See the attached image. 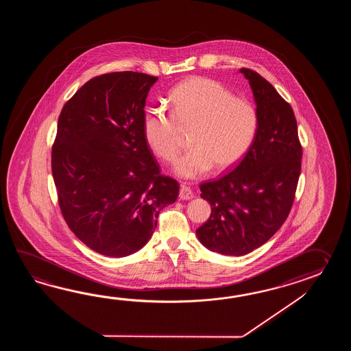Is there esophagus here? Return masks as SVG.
I'll use <instances>...</instances> for the list:
<instances>
[{
  "label": "esophagus",
  "mask_w": 351,
  "mask_h": 351,
  "mask_svg": "<svg viewBox=\"0 0 351 351\" xmlns=\"http://www.w3.org/2000/svg\"><path fill=\"white\" fill-rule=\"evenodd\" d=\"M193 197V191H192L189 186H180V191H179V199H182V201H189V199H192Z\"/></svg>",
  "instance_id": "34e87169"
}]
</instances>
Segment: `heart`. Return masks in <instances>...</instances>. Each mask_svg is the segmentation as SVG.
Returning <instances> with one entry per match:
<instances>
[{
  "label": "heart",
  "instance_id": "1",
  "mask_svg": "<svg viewBox=\"0 0 351 351\" xmlns=\"http://www.w3.org/2000/svg\"><path fill=\"white\" fill-rule=\"evenodd\" d=\"M168 100L171 112L163 108L147 109L143 133L157 157L173 162L182 148V130H191L192 148L174 165L180 178H201L213 167L217 172H226L254 145L260 127L258 110L223 84L194 76L178 84Z\"/></svg>",
  "mask_w": 351,
  "mask_h": 351
}]
</instances>
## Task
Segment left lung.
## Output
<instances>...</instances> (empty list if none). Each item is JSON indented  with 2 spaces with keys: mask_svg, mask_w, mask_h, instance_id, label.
I'll list each match as a JSON object with an SVG mask.
<instances>
[{
  "mask_svg": "<svg viewBox=\"0 0 351 351\" xmlns=\"http://www.w3.org/2000/svg\"><path fill=\"white\" fill-rule=\"evenodd\" d=\"M260 115L254 145L231 172L202 183L208 221L197 230L213 252L243 256L266 243L291 210L301 172L302 147L291 105L261 75L242 67Z\"/></svg>",
  "mask_w": 351,
  "mask_h": 351,
  "instance_id": "8db88e82",
  "label": "left lung"
}]
</instances>
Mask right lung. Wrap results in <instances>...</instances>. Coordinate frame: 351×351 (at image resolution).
<instances>
[{"mask_svg":"<svg viewBox=\"0 0 351 351\" xmlns=\"http://www.w3.org/2000/svg\"><path fill=\"white\" fill-rule=\"evenodd\" d=\"M157 76L119 71L85 82L58 120L51 171L60 209L86 246L109 257L139 251L179 184L160 174L143 133Z\"/></svg>","mask_w":351,"mask_h":351,"instance_id":"add662e5","label":"right lung"}]
</instances>
